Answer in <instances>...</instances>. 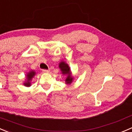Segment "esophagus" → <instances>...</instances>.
<instances>
[{"instance_id":"esophagus-1","label":"esophagus","mask_w":132,"mask_h":132,"mask_svg":"<svg viewBox=\"0 0 132 132\" xmlns=\"http://www.w3.org/2000/svg\"><path fill=\"white\" fill-rule=\"evenodd\" d=\"M49 71H50V70H47V69H43V70H42V72H44V73H47V72H49Z\"/></svg>"}]
</instances>
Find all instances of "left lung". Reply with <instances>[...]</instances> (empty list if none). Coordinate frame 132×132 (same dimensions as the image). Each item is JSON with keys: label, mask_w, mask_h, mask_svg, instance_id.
Here are the masks:
<instances>
[{"label": "left lung", "mask_w": 132, "mask_h": 132, "mask_svg": "<svg viewBox=\"0 0 132 132\" xmlns=\"http://www.w3.org/2000/svg\"><path fill=\"white\" fill-rule=\"evenodd\" d=\"M60 68L61 69V70L62 72V74H65L67 76V78L65 79V81L67 83H70L72 81L73 78H72L70 76V68L68 66V65L65 62H61L60 64Z\"/></svg>", "instance_id": "left-lung-1"}]
</instances>
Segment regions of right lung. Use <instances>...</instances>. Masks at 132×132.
Returning <instances> with one entry per match:
<instances>
[{
  "label": "right lung",
  "instance_id": "1",
  "mask_svg": "<svg viewBox=\"0 0 132 132\" xmlns=\"http://www.w3.org/2000/svg\"><path fill=\"white\" fill-rule=\"evenodd\" d=\"M35 75V72L33 71H31L30 72L29 74H27V81L26 82V83H24V85L26 86H30L31 85V83H30V81L31 80V79H32V77L34 76Z\"/></svg>",
  "mask_w": 132,
  "mask_h": 132
}]
</instances>
